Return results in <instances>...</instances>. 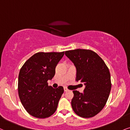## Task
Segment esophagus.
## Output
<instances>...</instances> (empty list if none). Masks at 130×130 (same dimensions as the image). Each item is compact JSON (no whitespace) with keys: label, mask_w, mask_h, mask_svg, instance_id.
Here are the masks:
<instances>
[{"label":"esophagus","mask_w":130,"mask_h":130,"mask_svg":"<svg viewBox=\"0 0 130 130\" xmlns=\"http://www.w3.org/2000/svg\"><path fill=\"white\" fill-rule=\"evenodd\" d=\"M64 91H68V90L66 88V87H64Z\"/></svg>","instance_id":"1"}]
</instances>
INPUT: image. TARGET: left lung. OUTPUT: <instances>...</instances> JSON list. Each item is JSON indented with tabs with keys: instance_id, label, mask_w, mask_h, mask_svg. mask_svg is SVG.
I'll use <instances>...</instances> for the list:
<instances>
[{
	"instance_id": "1",
	"label": "left lung",
	"mask_w": 130,
	"mask_h": 130,
	"mask_svg": "<svg viewBox=\"0 0 130 130\" xmlns=\"http://www.w3.org/2000/svg\"><path fill=\"white\" fill-rule=\"evenodd\" d=\"M65 54L76 67V80L85 86L83 93L73 91V110L82 118L94 116L104 108L110 95L111 83L108 68L101 57L91 50H70Z\"/></svg>"
}]
</instances>
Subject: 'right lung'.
<instances>
[{"mask_svg": "<svg viewBox=\"0 0 130 130\" xmlns=\"http://www.w3.org/2000/svg\"><path fill=\"white\" fill-rule=\"evenodd\" d=\"M63 55L64 51L36 53L20 70L19 96L26 111L35 118H48L56 111L63 88H53L47 81L54 76L56 67Z\"/></svg>", "mask_w": 130, "mask_h": 130, "instance_id": "1", "label": "right lung"}]
</instances>
